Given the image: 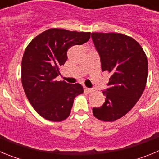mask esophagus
<instances>
[{"label": "esophagus", "mask_w": 159, "mask_h": 159, "mask_svg": "<svg viewBox=\"0 0 159 159\" xmlns=\"http://www.w3.org/2000/svg\"><path fill=\"white\" fill-rule=\"evenodd\" d=\"M84 90H85V92H88V93H92V92H95V89H92V88H84Z\"/></svg>", "instance_id": "34e87169"}]
</instances>
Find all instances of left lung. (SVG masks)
<instances>
[{"instance_id": "obj_1", "label": "left lung", "mask_w": 159, "mask_h": 159, "mask_svg": "<svg viewBox=\"0 0 159 159\" xmlns=\"http://www.w3.org/2000/svg\"><path fill=\"white\" fill-rule=\"evenodd\" d=\"M92 38L100 56L102 71L111 74L109 88L102 92L104 103L92 112L101 121H116L131 110L144 92L147 55L134 39L122 33L92 32Z\"/></svg>"}]
</instances>
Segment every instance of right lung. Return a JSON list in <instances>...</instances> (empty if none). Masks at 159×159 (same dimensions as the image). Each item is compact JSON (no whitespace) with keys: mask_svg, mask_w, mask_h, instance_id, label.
Returning <instances> with one entry per match:
<instances>
[{"mask_svg":"<svg viewBox=\"0 0 159 159\" xmlns=\"http://www.w3.org/2000/svg\"><path fill=\"white\" fill-rule=\"evenodd\" d=\"M91 32L49 29L36 37L25 48L21 62V83L29 102L40 116L60 122L71 113L75 97L84 92L80 84L57 81L61 66L73 45H81Z\"/></svg>","mask_w":159,"mask_h":159,"instance_id":"1","label":"right lung"}]
</instances>
